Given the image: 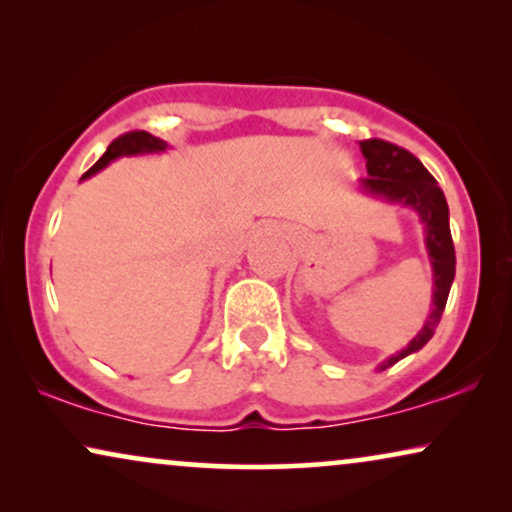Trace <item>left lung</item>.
I'll list each match as a JSON object with an SVG mask.
<instances>
[{
    "label": "left lung",
    "mask_w": 512,
    "mask_h": 512,
    "mask_svg": "<svg viewBox=\"0 0 512 512\" xmlns=\"http://www.w3.org/2000/svg\"><path fill=\"white\" fill-rule=\"evenodd\" d=\"M359 146L368 170V177L359 181V188L370 198L408 207L419 216V221L424 223V242L433 270V305L429 317L415 338L408 342V347L377 366V370H387L405 356L419 352L433 338L438 321L443 317L447 296H450L457 258H454L450 233V209H447L445 193L440 191L431 172L410 151L384 139H363Z\"/></svg>",
    "instance_id": "8db88e82"
}]
</instances>
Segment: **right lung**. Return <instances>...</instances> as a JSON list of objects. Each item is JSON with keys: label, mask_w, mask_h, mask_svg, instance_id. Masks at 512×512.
Returning <instances> with one entry per match:
<instances>
[{"label": "right lung", "mask_w": 512, "mask_h": 512, "mask_svg": "<svg viewBox=\"0 0 512 512\" xmlns=\"http://www.w3.org/2000/svg\"><path fill=\"white\" fill-rule=\"evenodd\" d=\"M163 151H167V142H163V139H158V137H153L151 132H144V130L128 132V135H121L109 144V149L104 151V156L97 160V163L90 167L86 174H83L81 181L90 179L93 174L104 170V167H107L111 160H116V158L144 156V153H163Z\"/></svg>", "instance_id": "obj_1"}]
</instances>
